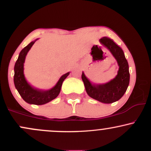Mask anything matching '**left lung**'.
Segmentation results:
<instances>
[{"mask_svg": "<svg viewBox=\"0 0 151 151\" xmlns=\"http://www.w3.org/2000/svg\"><path fill=\"white\" fill-rule=\"evenodd\" d=\"M100 42L106 47L117 60L119 70L117 76L113 80L104 84H93L84 75L81 74L86 93L90 97L105 104H111L124 96L129 84L130 74L129 64L124 51L114 40L106 37L99 40Z\"/></svg>", "mask_w": 151, "mask_h": 151, "instance_id": "8db88e82", "label": "left lung"}]
</instances>
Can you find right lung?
<instances>
[{"label":"right lung","mask_w":151,"mask_h":151,"mask_svg":"<svg viewBox=\"0 0 151 151\" xmlns=\"http://www.w3.org/2000/svg\"><path fill=\"white\" fill-rule=\"evenodd\" d=\"M35 42V41L31 42L20 52L14 67V84L15 88L24 101L30 104L42 105L52 101L58 96L61 90L62 82L70 74V72L62 75L56 85L50 90L44 91L32 87L25 80L23 74V64L27 52L30 50L31 47L33 45Z\"/></svg>","instance_id":"right-lung-1"}]
</instances>
